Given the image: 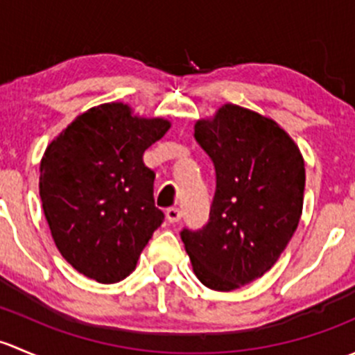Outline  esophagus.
I'll return each instance as SVG.
<instances>
[{
	"mask_svg": "<svg viewBox=\"0 0 355 355\" xmlns=\"http://www.w3.org/2000/svg\"><path fill=\"white\" fill-rule=\"evenodd\" d=\"M164 214H166L168 223H177V221H180L182 218V211L178 209V207H168Z\"/></svg>",
	"mask_w": 355,
	"mask_h": 355,
	"instance_id": "obj_1",
	"label": "esophagus"
}]
</instances>
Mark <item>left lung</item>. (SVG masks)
<instances>
[{
    "mask_svg": "<svg viewBox=\"0 0 355 355\" xmlns=\"http://www.w3.org/2000/svg\"><path fill=\"white\" fill-rule=\"evenodd\" d=\"M194 137L213 161L216 191L207 223L180 237L200 284L230 292L271 270L297 230L304 159L277 121L237 105L199 120Z\"/></svg>",
    "mask_w": 355,
    "mask_h": 355,
    "instance_id": "left-lung-1",
    "label": "left lung"
}]
</instances>
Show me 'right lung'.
Segmentation results:
<instances>
[{
    "label": "right lung",
    "mask_w": 355,
    "mask_h": 355,
    "mask_svg": "<svg viewBox=\"0 0 355 355\" xmlns=\"http://www.w3.org/2000/svg\"><path fill=\"white\" fill-rule=\"evenodd\" d=\"M170 128L123 103L78 114L46 148L39 196L60 254L84 277L116 284L135 270L164 220L155 206L146 149Z\"/></svg>",
    "instance_id": "1"
}]
</instances>
